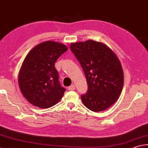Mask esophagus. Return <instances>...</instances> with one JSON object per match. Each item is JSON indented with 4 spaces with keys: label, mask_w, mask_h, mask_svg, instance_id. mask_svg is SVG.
Masks as SVG:
<instances>
[{
    "label": "esophagus",
    "mask_w": 148,
    "mask_h": 148,
    "mask_svg": "<svg viewBox=\"0 0 148 148\" xmlns=\"http://www.w3.org/2000/svg\"><path fill=\"white\" fill-rule=\"evenodd\" d=\"M68 89L69 91H73L75 90V86L74 84H72L70 86H69Z\"/></svg>",
    "instance_id": "34e87169"
}]
</instances>
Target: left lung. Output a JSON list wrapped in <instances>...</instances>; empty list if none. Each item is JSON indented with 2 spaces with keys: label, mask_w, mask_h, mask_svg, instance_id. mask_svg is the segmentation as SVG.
Here are the masks:
<instances>
[{
  "label": "left lung",
  "mask_w": 148,
  "mask_h": 148,
  "mask_svg": "<svg viewBox=\"0 0 148 148\" xmlns=\"http://www.w3.org/2000/svg\"><path fill=\"white\" fill-rule=\"evenodd\" d=\"M70 49L81 65L88 84V91L81 95L84 105L99 112L113 105L121 95L124 84L121 63L106 44L88 40L71 43Z\"/></svg>",
  "instance_id": "left-lung-1"
}]
</instances>
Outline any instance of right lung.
I'll return each instance as SVG.
<instances>
[{
	"label": "right lung",
	"mask_w": 148,
	"mask_h": 148,
	"mask_svg": "<svg viewBox=\"0 0 148 148\" xmlns=\"http://www.w3.org/2000/svg\"><path fill=\"white\" fill-rule=\"evenodd\" d=\"M68 50L64 44L46 41L34 47L25 58L18 74V85L30 104L49 108L62 98L66 91L60 86L55 63Z\"/></svg>",
	"instance_id": "1"
}]
</instances>
